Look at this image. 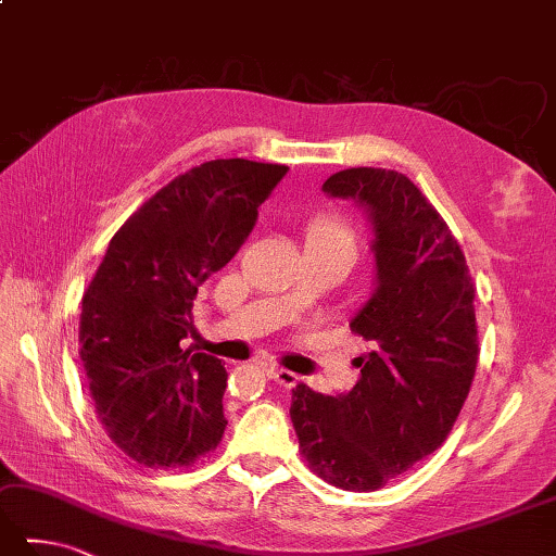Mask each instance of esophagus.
<instances>
[{
    "instance_id": "esophagus-1",
    "label": "esophagus",
    "mask_w": 556,
    "mask_h": 556,
    "mask_svg": "<svg viewBox=\"0 0 556 556\" xmlns=\"http://www.w3.org/2000/svg\"><path fill=\"white\" fill-rule=\"evenodd\" d=\"M266 375L270 377V380L274 382H278L280 387H295L298 382H300V375H295V372H290V370H282V368H274V365H270V368H266Z\"/></svg>"
}]
</instances>
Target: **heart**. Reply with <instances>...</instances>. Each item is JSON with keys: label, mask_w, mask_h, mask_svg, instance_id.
I'll use <instances>...</instances> for the list:
<instances>
[{"label": "heart", "mask_w": 556, "mask_h": 556, "mask_svg": "<svg viewBox=\"0 0 556 556\" xmlns=\"http://www.w3.org/2000/svg\"><path fill=\"white\" fill-rule=\"evenodd\" d=\"M305 251L337 258L349 268L358 256V242L345 217L331 211H319L307 217L305 223Z\"/></svg>", "instance_id": "1"}]
</instances>
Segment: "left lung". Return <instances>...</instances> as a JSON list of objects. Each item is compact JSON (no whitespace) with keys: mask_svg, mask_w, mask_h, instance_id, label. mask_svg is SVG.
Masks as SVG:
<instances>
[{"mask_svg":"<svg viewBox=\"0 0 556 556\" xmlns=\"http://www.w3.org/2000/svg\"><path fill=\"white\" fill-rule=\"evenodd\" d=\"M324 193L370 211L377 290L351 331L372 341L361 380L327 396L298 384L290 418L314 475L343 491L382 489L453 431L475 380V280L457 239L412 179L355 166Z\"/></svg>","mask_w":556,"mask_h":556,"instance_id":"1","label":"left lung"}]
</instances>
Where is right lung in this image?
Segmentation results:
<instances>
[{"label":"right lung","mask_w":556,"mask_h":556,"mask_svg":"<svg viewBox=\"0 0 556 556\" xmlns=\"http://www.w3.org/2000/svg\"><path fill=\"white\" fill-rule=\"evenodd\" d=\"M286 164L213 160L179 174L113 235L81 298L79 358L111 441L150 469L223 441V361L184 351L198 288L229 264Z\"/></svg>","instance_id":"1"}]
</instances>
